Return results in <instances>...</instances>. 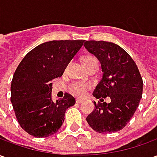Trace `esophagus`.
<instances>
[{"instance_id":"1","label":"esophagus","mask_w":157,"mask_h":157,"mask_svg":"<svg viewBox=\"0 0 157 157\" xmlns=\"http://www.w3.org/2000/svg\"><path fill=\"white\" fill-rule=\"evenodd\" d=\"M75 102H76L77 104H81L82 102V99H76V100H75Z\"/></svg>"}]
</instances>
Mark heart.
<instances>
[{"label":"heart","mask_w":157,"mask_h":157,"mask_svg":"<svg viewBox=\"0 0 157 157\" xmlns=\"http://www.w3.org/2000/svg\"><path fill=\"white\" fill-rule=\"evenodd\" d=\"M83 63L86 68L92 65H98V61L96 57L92 55H87L83 58ZM91 88V84L87 82H73L71 85L69 86V90L71 94L76 96V97H83L86 92Z\"/></svg>","instance_id":"obj_1"}]
</instances>
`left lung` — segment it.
I'll return each instance as SVG.
<instances>
[{"mask_svg":"<svg viewBox=\"0 0 157 157\" xmlns=\"http://www.w3.org/2000/svg\"><path fill=\"white\" fill-rule=\"evenodd\" d=\"M85 48L98 59L102 77L93 91L102 101L109 96L111 102H94L95 109L86 117L92 129L108 134L124 128L138 108L142 98L143 81L131 56L111 42L90 40Z\"/></svg>","mask_w":157,"mask_h":157,"instance_id":"1","label":"left lung"}]
</instances>
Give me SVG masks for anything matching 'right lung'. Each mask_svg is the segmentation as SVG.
<instances>
[{"label": "right lung", "mask_w": 157, "mask_h": 157, "mask_svg": "<svg viewBox=\"0 0 157 157\" xmlns=\"http://www.w3.org/2000/svg\"><path fill=\"white\" fill-rule=\"evenodd\" d=\"M85 40H54L29 51L16 69L11 102L23 130L37 138L54 135L65 120L66 109L75 103L65 92L53 101L52 81L60 77Z\"/></svg>", "instance_id": "add662e5"}]
</instances>
